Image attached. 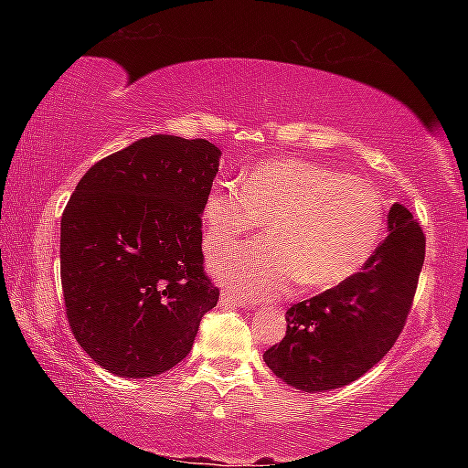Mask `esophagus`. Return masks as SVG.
Listing matches in <instances>:
<instances>
[{
    "label": "esophagus",
    "mask_w": 468,
    "mask_h": 468,
    "mask_svg": "<svg viewBox=\"0 0 468 468\" xmlns=\"http://www.w3.org/2000/svg\"><path fill=\"white\" fill-rule=\"evenodd\" d=\"M220 307H239L241 305V301L237 299V297H233V295H229V292H223V295H220Z\"/></svg>",
    "instance_id": "34e87169"
}]
</instances>
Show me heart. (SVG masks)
<instances>
[{"instance_id": "1", "label": "heart", "mask_w": 468, "mask_h": 468, "mask_svg": "<svg viewBox=\"0 0 468 468\" xmlns=\"http://www.w3.org/2000/svg\"><path fill=\"white\" fill-rule=\"evenodd\" d=\"M264 220L266 237L229 251L212 271L229 291L266 299L299 281L332 289L353 279L374 253L384 229L376 187L303 158H276L241 181L215 184L202 200L204 250L220 253Z\"/></svg>"}]
</instances>
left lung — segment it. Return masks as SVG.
<instances>
[{
  "mask_svg": "<svg viewBox=\"0 0 468 468\" xmlns=\"http://www.w3.org/2000/svg\"><path fill=\"white\" fill-rule=\"evenodd\" d=\"M425 260V235L392 204L388 237L367 264L335 289L289 307L287 335L264 353L276 378L303 392L355 382L390 351L405 328Z\"/></svg>",
  "mask_w": 468,
  "mask_h": 468,
  "instance_id": "obj_1",
  "label": "left lung"
}]
</instances>
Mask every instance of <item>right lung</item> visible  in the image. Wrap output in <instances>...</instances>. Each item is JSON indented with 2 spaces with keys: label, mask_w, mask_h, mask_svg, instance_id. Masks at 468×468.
<instances>
[{
  "label": "right lung",
  "mask_w": 468,
  "mask_h": 468,
  "mask_svg": "<svg viewBox=\"0 0 468 468\" xmlns=\"http://www.w3.org/2000/svg\"><path fill=\"white\" fill-rule=\"evenodd\" d=\"M208 140L142 138L84 173L61 217V289L86 353L150 378L192 351L218 301L204 272L202 200L218 171Z\"/></svg>",
  "instance_id": "right-lung-1"
}]
</instances>
